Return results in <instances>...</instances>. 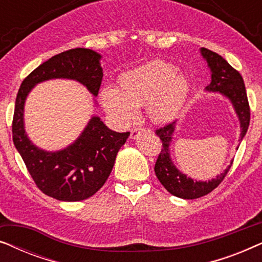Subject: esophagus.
Here are the masks:
<instances>
[{
  "mask_svg": "<svg viewBox=\"0 0 262 262\" xmlns=\"http://www.w3.org/2000/svg\"><path fill=\"white\" fill-rule=\"evenodd\" d=\"M144 131H145L144 127H142V126H135L134 128H132V131H131V138L135 139L139 134H141V132H144Z\"/></svg>",
  "mask_w": 262,
  "mask_h": 262,
  "instance_id": "obj_1",
  "label": "esophagus"
}]
</instances>
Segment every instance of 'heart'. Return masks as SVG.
Segmentation results:
<instances>
[{
    "label": "heart",
    "mask_w": 262,
    "mask_h": 262,
    "mask_svg": "<svg viewBox=\"0 0 262 262\" xmlns=\"http://www.w3.org/2000/svg\"><path fill=\"white\" fill-rule=\"evenodd\" d=\"M189 82L169 63L152 62L125 73L119 89L103 87L100 100L103 108L118 124L137 118V107H146L151 120L168 123L180 112L187 99Z\"/></svg>",
    "instance_id": "heart-1"
}]
</instances>
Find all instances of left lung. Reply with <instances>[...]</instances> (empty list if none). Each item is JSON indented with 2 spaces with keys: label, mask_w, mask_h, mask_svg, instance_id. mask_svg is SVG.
Segmentation results:
<instances>
[{
  "label": "left lung",
  "mask_w": 262,
  "mask_h": 262,
  "mask_svg": "<svg viewBox=\"0 0 262 262\" xmlns=\"http://www.w3.org/2000/svg\"><path fill=\"white\" fill-rule=\"evenodd\" d=\"M202 55L206 59L211 73H212L211 74V83L207 85L206 89L210 92L222 93L232 102L238 116L239 124H241L239 141H242L249 126L250 108L245 82H243L241 74L234 69L223 57L211 50L202 48ZM174 124L175 121L164 125L155 131V134L159 136L162 142V148H161L160 155L155 163L156 177L168 192L179 198L196 199L209 194L224 180L225 175L230 169V166L225 169L224 173L218 175L216 179L211 181H194L193 179L187 178L181 171H179L171 162L169 156V144L174 132Z\"/></svg>",
  "instance_id": "left-lung-1"
}]
</instances>
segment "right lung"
<instances>
[{
	"label": "right lung",
	"instance_id": "1",
	"mask_svg": "<svg viewBox=\"0 0 262 262\" xmlns=\"http://www.w3.org/2000/svg\"><path fill=\"white\" fill-rule=\"evenodd\" d=\"M100 58L99 53L82 48L58 53L35 68L16 95L12 124L14 145L37 187L62 202L84 200L102 187L130 132L110 130L100 118L93 117L75 143L60 151L48 152L32 144L25 134L24 103L35 84L50 78L76 80L96 96L103 76Z\"/></svg>",
	"mask_w": 262,
	"mask_h": 262
}]
</instances>
